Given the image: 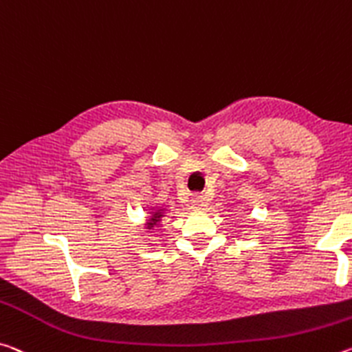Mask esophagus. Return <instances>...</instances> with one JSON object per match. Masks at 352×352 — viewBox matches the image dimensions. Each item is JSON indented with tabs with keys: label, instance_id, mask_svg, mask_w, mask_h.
Returning <instances> with one entry per match:
<instances>
[{
	"label": "esophagus",
	"instance_id": "34e87169",
	"mask_svg": "<svg viewBox=\"0 0 352 352\" xmlns=\"http://www.w3.org/2000/svg\"><path fill=\"white\" fill-rule=\"evenodd\" d=\"M191 202L194 205V208H202L205 204V197L200 192H194L191 194Z\"/></svg>",
	"mask_w": 352,
	"mask_h": 352
}]
</instances>
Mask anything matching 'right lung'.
Here are the masks:
<instances>
[{
	"label": "right lung",
	"mask_w": 352,
	"mask_h": 352,
	"mask_svg": "<svg viewBox=\"0 0 352 352\" xmlns=\"http://www.w3.org/2000/svg\"><path fill=\"white\" fill-rule=\"evenodd\" d=\"M160 217H161V211H156V213H155V214H153V217H152L153 224H155V222H156V221H158V219H160ZM150 227H152V224H150Z\"/></svg>",
	"instance_id": "1"
}]
</instances>
